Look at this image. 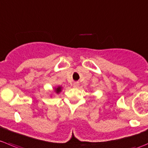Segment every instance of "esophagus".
Returning <instances> with one entry per match:
<instances>
[{"label":"esophagus","mask_w":148,"mask_h":148,"mask_svg":"<svg viewBox=\"0 0 148 148\" xmlns=\"http://www.w3.org/2000/svg\"><path fill=\"white\" fill-rule=\"evenodd\" d=\"M78 86H79L78 82H75V83H73V87L74 88H77V87H78Z\"/></svg>","instance_id":"34e87169"}]
</instances>
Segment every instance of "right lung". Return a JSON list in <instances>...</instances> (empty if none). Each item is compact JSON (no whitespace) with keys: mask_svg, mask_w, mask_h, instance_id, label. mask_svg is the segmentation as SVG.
<instances>
[{"mask_svg":"<svg viewBox=\"0 0 148 148\" xmlns=\"http://www.w3.org/2000/svg\"><path fill=\"white\" fill-rule=\"evenodd\" d=\"M62 86H57V87L54 88V90H55V92L57 93V94H59V93L62 91Z\"/></svg>","mask_w":148,"mask_h":148,"instance_id":"1","label":"right lung"}]
</instances>
